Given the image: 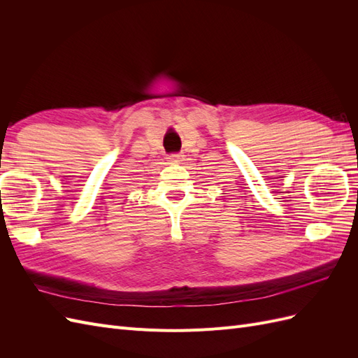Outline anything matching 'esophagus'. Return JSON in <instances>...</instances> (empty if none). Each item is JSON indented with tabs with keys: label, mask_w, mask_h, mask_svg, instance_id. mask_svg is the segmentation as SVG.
<instances>
[{
	"label": "esophagus",
	"mask_w": 358,
	"mask_h": 358,
	"mask_svg": "<svg viewBox=\"0 0 358 358\" xmlns=\"http://www.w3.org/2000/svg\"><path fill=\"white\" fill-rule=\"evenodd\" d=\"M182 158H183L182 154H170V155H169V159H170V161H180Z\"/></svg>",
	"instance_id": "esophagus-1"
}]
</instances>
